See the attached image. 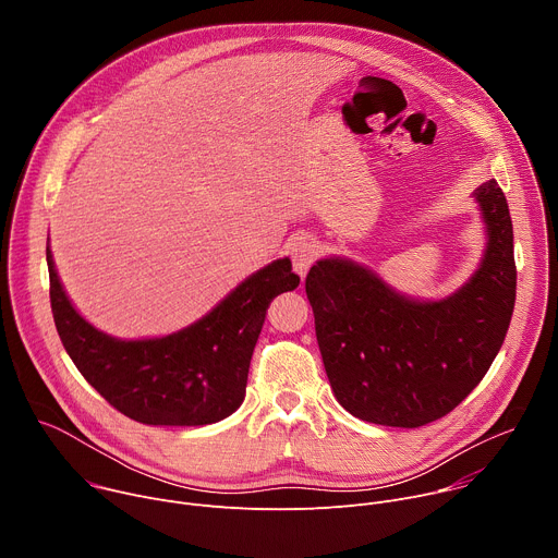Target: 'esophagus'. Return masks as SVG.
I'll list each match as a JSON object with an SVG mask.
<instances>
[{
  "instance_id": "obj_1",
  "label": "esophagus",
  "mask_w": 558,
  "mask_h": 558,
  "mask_svg": "<svg viewBox=\"0 0 558 558\" xmlns=\"http://www.w3.org/2000/svg\"><path fill=\"white\" fill-rule=\"evenodd\" d=\"M289 254H291L295 274H300L304 278L308 267L315 263L317 254H320V245H317L313 238L302 235V238H295V241L289 245Z\"/></svg>"
}]
</instances>
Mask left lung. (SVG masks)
<instances>
[{
	"instance_id": "1",
	"label": "left lung",
	"mask_w": 558,
	"mask_h": 558,
	"mask_svg": "<svg viewBox=\"0 0 558 558\" xmlns=\"http://www.w3.org/2000/svg\"><path fill=\"white\" fill-rule=\"evenodd\" d=\"M472 196L486 252L444 300L407 298L347 258H323L306 274L327 377L353 417L397 428L430 424L459 407L497 357L517 298L512 218L495 179Z\"/></svg>"
}]
</instances>
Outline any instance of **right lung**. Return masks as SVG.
Masks as SVG:
<instances>
[{
	"mask_svg": "<svg viewBox=\"0 0 558 558\" xmlns=\"http://www.w3.org/2000/svg\"><path fill=\"white\" fill-rule=\"evenodd\" d=\"M50 304L57 333L88 384L125 417L147 426H205L245 400L247 373L267 308L300 276L280 258L238 284L198 323L149 340H119L86 323L68 300L50 247Z\"/></svg>",
	"mask_w": 558,
	"mask_h": 558,
	"instance_id": "1",
	"label": "right lung"
}]
</instances>
